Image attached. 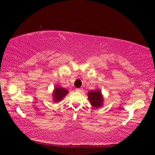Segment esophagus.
I'll return each instance as SVG.
<instances>
[{
	"mask_svg": "<svg viewBox=\"0 0 155 155\" xmlns=\"http://www.w3.org/2000/svg\"><path fill=\"white\" fill-rule=\"evenodd\" d=\"M76 91H78V92H81V91H83V90H82V88H77V89H76Z\"/></svg>",
	"mask_w": 155,
	"mask_h": 155,
	"instance_id": "1",
	"label": "esophagus"
}]
</instances>
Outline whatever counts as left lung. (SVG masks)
I'll list each match as a JSON object with an SVG mask.
<instances>
[{"mask_svg":"<svg viewBox=\"0 0 155 155\" xmlns=\"http://www.w3.org/2000/svg\"><path fill=\"white\" fill-rule=\"evenodd\" d=\"M88 98L91 104L94 107H99L103 104V96L101 91H91L88 93Z\"/></svg>","mask_w":155,"mask_h":155,"instance_id":"left-lung-1","label":"left lung"}]
</instances>
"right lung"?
<instances>
[{
    "label": "right lung",
    "instance_id": "right-lung-1",
    "mask_svg": "<svg viewBox=\"0 0 155 155\" xmlns=\"http://www.w3.org/2000/svg\"><path fill=\"white\" fill-rule=\"evenodd\" d=\"M68 94V91L66 89L56 87L54 89V94H53V98L54 101L55 102H59L64 98L65 96H66Z\"/></svg>",
    "mask_w": 155,
    "mask_h": 155
}]
</instances>
